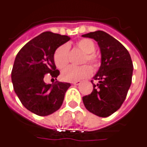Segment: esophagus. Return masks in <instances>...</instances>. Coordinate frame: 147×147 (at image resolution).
<instances>
[{
  "mask_svg": "<svg viewBox=\"0 0 147 147\" xmlns=\"http://www.w3.org/2000/svg\"><path fill=\"white\" fill-rule=\"evenodd\" d=\"M73 84H74V85H79V84H81V81L80 80H77V81H74L72 82Z\"/></svg>",
  "mask_w": 147,
  "mask_h": 147,
  "instance_id": "obj_1",
  "label": "esophagus"
}]
</instances>
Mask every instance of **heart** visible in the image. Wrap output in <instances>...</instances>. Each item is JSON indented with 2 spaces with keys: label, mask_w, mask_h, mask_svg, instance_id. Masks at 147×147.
Here are the masks:
<instances>
[{
  "label": "heart",
  "mask_w": 147,
  "mask_h": 147,
  "mask_svg": "<svg viewBox=\"0 0 147 147\" xmlns=\"http://www.w3.org/2000/svg\"><path fill=\"white\" fill-rule=\"evenodd\" d=\"M77 46L85 53L83 62L84 63L88 62L94 68L98 67L100 65V60L98 57L94 53L96 50V46L94 41L87 38L82 39L77 43ZM69 50H70L69 45L67 44H64L59 47L54 52L53 61L58 68L62 69L67 65ZM92 73L93 70L91 67L86 64L80 67L68 66L67 67L63 69L61 73V78L64 81L74 82L90 77L92 74Z\"/></svg>",
  "instance_id": "b5f03b06"
}]
</instances>
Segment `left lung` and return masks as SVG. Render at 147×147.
<instances>
[{
  "label": "left lung",
  "instance_id": "8db88e82",
  "mask_svg": "<svg viewBox=\"0 0 147 147\" xmlns=\"http://www.w3.org/2000/svg\"><path fill=\"white\" fill-rule=\"evenodd\" d=\"M97 42L101 52V65L91 83V94L83 96L86 110L100 117L118 110L127 97L131 85L134 66L129 52L120 42L107 33L97 30L82 35Z\"/></svg>",
  "mask_w": 147,
  "mask_h": 147
}]
</instances>
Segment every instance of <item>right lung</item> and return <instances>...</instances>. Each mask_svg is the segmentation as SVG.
<instances>
[{"label":"right lung","mask_w":147,"mask_h":147,"mask_svg":"<svg viewBox=\"0 0 147 147\" xmlns=\"http://www.w3.org/2000/svg\"><path fill=\"white\" fill-rule=\"evenodd\" d=\"M70 38L68 36L44 32L27 43L16 56L11 80L13 90L27 110L38 116H47L61 108L69 83H44L45 74L57 78L53 55L57 49ZM57 80V79H56Z\"/></svg>","instance_id":"right-lung-1"}]
</instances>
